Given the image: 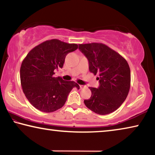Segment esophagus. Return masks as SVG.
Here are the masks:
<instances>
[{"label": "esophagus", "mask_w": 155, "mask_h": 155, "mask_svg": "<svg viewBox=\"0 0 155 155\" xmlns=\"http://www.w3.org/2000/svg\"><path fill=\"white\" fill-rule=\"evenodd\" d=\"M83 88H85V86H84V85H80V89H81V90H83Z\"/></svg>", "instance_id": "1"}]
</instances>
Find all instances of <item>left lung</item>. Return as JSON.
I'll return each instance as SVG.
<instances>
[{
    "mask_svg": "<svg viewBox=\"0 0 155 155\" xmlns=\"http://www.w3.org/2000/svg\"><path fill=\"white\" fill-rule=\"evenodd\" d=\"M78 49L87 58L90 71L99 76V87H89L91 96L84 101L85 106L99 115L115 111L130 90V70L127 60L102 43L79 44Z\"/></svg>",
    "mask_w": 155,
    "mask_h": 155,
    "instance_id": "left-lung-1",
    "label": "left lung"
}]
</instances>
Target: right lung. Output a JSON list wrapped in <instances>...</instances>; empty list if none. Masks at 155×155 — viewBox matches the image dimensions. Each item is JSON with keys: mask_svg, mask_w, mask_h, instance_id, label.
Listing matches in <instances>:
<instances>
[{"mask_svg": "<svg viewBox=\"0 0 155 155\" xmlns=\"http://www.w3.org/2000/svg\"><path fill=\"white\" fill-rule=\"evenodd\" d=\"M78 48L77 44H68L57 39L46 40L31 50L20 67V82L25 96L40 111L51 113L64 105L74 87V81L54 77V70L64 65L69 52Z\"/></svg>", "mask_w": 155, "mask_h": 155, "instance_id": "obj_1", "label": "right lung"}]
</instances>
